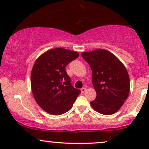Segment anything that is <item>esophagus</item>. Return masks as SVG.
<instances>
[{"mask_svg":"<svg viewBox=\"0 0 149 149\" xmlns=\"http://www.w3.org/2000/svg\"><path fill=\"white\" fill-rule=\"evenodd\" d=\"M85 91H86V88H81V92H82V93H84Z\"/></svg>","mask_w":149,"mask_h":149,"instance_id":"1","label":"esophagus"}]
</instances>
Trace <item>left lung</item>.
I'll use <instances>...</instances> for the list:
<instances>
[{
  "mask_svg": "<svg viewBox=\"0 0 149 149\" xmlns=\"http://www.w3.org/2000/svg\"><path fill=\"white\" fill-rule=\"evenodd\" d=\"M81 55L91 68L92 85L97 92L90 105L101 114L115 113L130 93V82L125 66L113 53L104 49L83 52Z\"/></svg>",
  "mask_w": 149,
  "mask_h": 149,
  "instance_id": "left-lung-1",
  "label": "left lung"
}]
</instances>
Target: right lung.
I'll return each instance as SVG.
<instances>
[{"mask_svg":"<svg viewBox=\"0 0 149 149\" xmlns=\"http://www.w3.org/2000/svg\"><path fill=\"white\" fill-rule=\"evenodd\" d=\"M76 51L54 48L42 53L34 63L31 74V91L42 110L59 116L73 107L80 90L74 88L66 66L78 57Z\"/></svg>","mask_w":149,"mask_h":149,"instance_id":"1","label":"right lung"}]
</instances>
